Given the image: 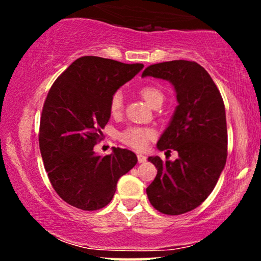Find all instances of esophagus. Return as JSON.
Wrapping results in <instances>:
<instances>
[{"mask_svg": "<svg viewBox=\"0 0 261 261\" xmlns=\"http://www.w3.org/2000/svg\"><path fill=\"white\" fill-rule=\"evenodd\" d=\"M137 160H139V163H143V162H146V160H147V157L142 153H137Z\"/></svg>", "mask_w": 261, "mask_h": 261, "instance_id": "1", "label": "esophagus"}]
</instances>
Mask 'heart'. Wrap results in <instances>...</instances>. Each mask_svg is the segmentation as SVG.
<instances>
[{
	"mask_svg": "<svg viewBox=\"0 0 261 261\" xmlns=\"http://www.w3.org/2000/svg\"><path fill=\"white\" fill-rule=\"evenodd\" d=\"M141 95L151 107L155 104L163 103V93L157 87L145 86L140 89ZM124 106V95L121 92L114 93L112 99H110V112L113 115H119ZM154 137V131L152 128L131 126L127 127L120 134V140L125 145L136 149H143L147 147L149 140Z\"/></svg>",
	"mask_w": 261,
	"mask_h": 261,
	"instance_id": "heart-1",
	"label": "heart"
}]
</instances>
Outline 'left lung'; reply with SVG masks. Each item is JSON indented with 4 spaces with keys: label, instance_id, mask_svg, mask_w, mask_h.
Returning a JSON list of instances; mask_svg holds the SVG:
<instances>
[{
    "label": "left lung",
    "instance_id": "left-lung-1",
    "mask_svg": "<svg viewBox=\"0 0 261 261\" xmlns=\"http://www.w3.org/2000/svg\"><path fill=\"white\" fill-rule=\"evenodd\" d=\"M168 81L176 106L157 142L160 151L178 152L175 161L148 157L157 175L146 189L155 210L181 215L196 208L216 187L227 160L226 110L207 71L194 61L174 60L151 65L142 77Z\"/></svg>",
    "mask_w": 261,
    "mask_h": 261
}]
</instances>
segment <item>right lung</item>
<instances>
[{
  "instance_id": "add662e5",
  "label": "right lung",
  "mask_w": 261,
  "mask_h": 261,
  "mask_svg": "<svg viewBox=\"0 0 261 261\" xmlns=\"http://www.w3.org/2000/svg\"><path fill=\"white\" fill-rule=\"evenodd\" d=\"M143 68L142 64L82 56L54 82L44 103L39 146L53 188L74 207L94 211L112 201L120 176L137 163L126 148L93 151L110 119V99Z\"/></svg>"
}]
</instances>
